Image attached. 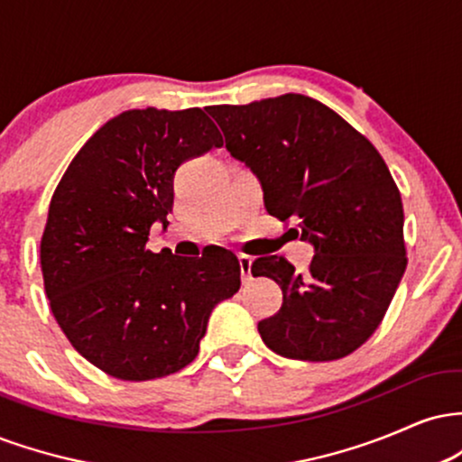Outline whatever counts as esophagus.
I'll use <instances>...</instances> for the list:
<instances>
[{"instance_id": "obj_1", "label": "esophagus", "mask_w": 462, "mask_h": 462, "mask_svg": "<svg viewBox=\"0 0 462 462\" xmlns=\"http://www.w3.org/2000/svg\"><path fill=\"white\" fill-rule=\"evenodd\" d=\"M238 264H241V278L243 282H252V256L247 254H238Z\"/></svg>"}]
</instances>
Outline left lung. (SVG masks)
<instances>
[{
  "instance_id": "1",
  "label": "left lung",
  "mask_w": 462,
  "mask_h": 462,
  "mask_svg": "<svg viewBox=\"0 0 462 462\" xmlns=\"http://www.w3.org/2000/svg\"><path fill=\"white\" fill-rule=\"evenodd\" d=\"M232 158L261 180L264 208L315 247L301 278L282 256L252 275L282 289V309L258 323L264 346L293 360L352 354L383 321L406 272L404 208L378 150L326 104L300 93L210 106Z\"/></svg>"
}]
</instances>
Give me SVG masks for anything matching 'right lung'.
<instances>
[{
    "label": "right lung",
    "instance_id": "1",
    "mask_svg": "<svg viewBox=\"0 0 462 462\" xmlns=\"http://www.w3.org/2000/svg\"><path fill=\"white\" fill-rule=\"evenodd\" d=\"M221 145L201 108L125 110L58 182L41 238L45 293L69 343L113 378L143 383L193 363L210 312L241 286L230 249L178 258L145 247L153 224L169 226L180 164Z\"/></svg>",
    "mask_w": 462,
    "mask_h": 462
}]
</instances>
